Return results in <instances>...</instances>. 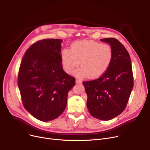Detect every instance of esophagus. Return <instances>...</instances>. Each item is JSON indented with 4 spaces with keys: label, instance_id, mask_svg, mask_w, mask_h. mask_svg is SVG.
<instances>
[{
    "label": "esophagus",
    "instance_id": "1",
    "mask_svg": "<svg viewBox=\"0 0 150 150\" xmlns=\"http://www.w3.org/2000/svg\"><path fill=\"white\" fill-rule=\"evenodd\" d=\"M76 84H81L82 83V81H81V80H76Z\"/></svg>",
    "mask_w": 150,
    "mask_h": 150
}]
</instances>
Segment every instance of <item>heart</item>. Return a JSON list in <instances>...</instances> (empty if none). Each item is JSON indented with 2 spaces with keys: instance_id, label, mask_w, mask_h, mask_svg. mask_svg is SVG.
Listing matches in <instances>:
<instances>
[{
  "instance_id": "obj_1",
  "label": "heart",
  "mask_w": 150,
  "mask_h": 150,
  "mask_svg": "<svg viewBox=\"0 0 150 150\" xmlns=\"http://www.w3.org/2000/svg\"><path fill=\"white\" fill-rule=\"evenodd\" d=\"M63 69L67 74L81 64L74 72L75 76L96 79L103 75L109 69L113 59L112 47L107 44L92 40L74 42L70 49H64L61 53Z\"/></svg>"
}]
</instances>
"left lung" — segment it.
Listing matches in <instances>:
<instances>
[{
	"label": "left lung",
	"instance_id": "1",
	"mask_svg": "<svg viewBox=\"0 0 150 150\" xmlns=\"http://www.w3.org/2000/svg\"><path fill=\"white\" fill-rule=\"evenodd\" d=\"M113 50V59L106 72L95 80L83 83L88 96L91 115L101 120H109L120 114L127 106L133 88L129 54L115 38H105Z\"/></svg>",
	"mask_w": 150,
	"mask_h": 150
}]
</instances>
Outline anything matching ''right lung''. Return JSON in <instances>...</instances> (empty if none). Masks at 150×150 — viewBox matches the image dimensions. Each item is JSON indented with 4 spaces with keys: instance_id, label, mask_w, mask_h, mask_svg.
Wrapping results in <instances>:
<instances>
[{
    "instance_id": "right-lung-1",
    "label": "right lung",
    "mask_w": 150,
    "mask_h": 150,
    "mask_svg": "<svg viewBox=\"0 0 150 150\" xmlns=\"http://www.w3.org/2000/svg\"><path fill=\"white\" fill-rule=\"evenodd\" d=\"M59 39H46L31 45L20 66L18 86L25 109L38 120L49 122L66 109L68 92L75 79L62 69Z\"/></svg>"
}]
</instances>
